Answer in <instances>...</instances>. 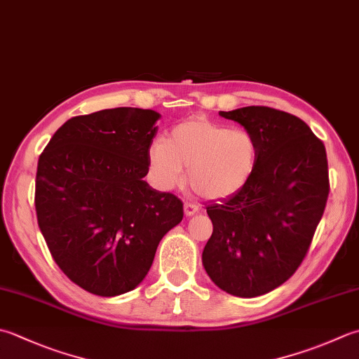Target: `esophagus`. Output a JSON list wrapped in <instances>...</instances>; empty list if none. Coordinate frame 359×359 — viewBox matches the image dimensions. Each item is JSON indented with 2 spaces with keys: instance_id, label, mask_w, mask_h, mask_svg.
Listing matches in <instances>:
<instances>
[{
  "instance_id": "1",
  "label": "esophagus",
  "mask_w": 359,
  "mask_h": 359,
  "mask_svg": "<svg viewBox=\"0 0 359 359\" xmlns=\"http://www.w3.org/2000/svg\"><path fill=\"white\" fill-rule=\"evenodd\" d=\"M184 212H185V216H193L199 212V205L194 202H185Z\"/></svg>"
}]
</instances>
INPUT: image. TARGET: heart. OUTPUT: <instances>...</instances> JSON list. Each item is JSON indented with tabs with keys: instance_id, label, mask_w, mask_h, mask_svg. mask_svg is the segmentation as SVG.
Instances as JSON below:
<instances>
[{
	"instance_id": "1",
	"label": "heart",
	"mask_w": 359,
	"mask_h": 359,
	"mask_svg": "<svg viewBox=\"0 0 359 359\" xmlns=\"http://www.w3.org/2000/svg\"><path fill=\"white\" fill-rule=\"evenodd\" d=\"M259 147L245 129L191 119L171 130L170 138L154 140L147 151L152 180L161 189L188 184L202 198L222 199L249 184L255 174Z\"/></svg>"
}]
</instances>
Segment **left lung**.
Returning a JSON list of instances; mask_svg holds the SVG:
<instances>
[{
	"instance_id": "left-lung-1",
	"label": "left lung",
	"mask_w": 359,
	"mask_h": 359,
	"mask_svg": "<svg viewBox=\"0 0 359 359\" xmlns=\"http://www.w3.org/2000/svg\"><path fill=\"white\" fill-rule=\"evenodd\" d=\"M219 115L255 137L259 158L248 185L207 207L213 233L202 263L222 291L257 297L283 285L306 257L330 193L327 152L286 111L250 105Z\"/></svg>"
}]
</instances>
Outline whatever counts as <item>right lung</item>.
<instances>
[{"label": "right lung", "instance_id": "1", "mask_svg": "<svg viewBox=\"0 0 359 359\" xmlns=\"http://www.w3.org/2000/svg\"><path fill=\"white\" fill-rule=\"evenodd\" d=\"M160 114L118 107L74 116L40 154L35 212L60 271L114 297L142 283L184 203L143 180Z\"/></svg>", "mask_w": 359, "mask_h": 359}]
</instances>
